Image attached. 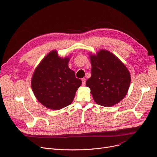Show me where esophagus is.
Here are the masks:
<instances>
[{
    "label": "esophagus",
    "mask_w": 157,
    "mask_h": 157,
    "mask_svg": "<svg viewBox=\"0 0 157 157\" xmlns=\"http://www.w3.org/2000/svg\"><path fill=\"white\" fill-rule=\"evenodd\" d=\"M81 81H82V85L83 86H85V83H86V79L85 78H82V79H81Z\"/></svg>",
    "instance_id": "1"
}]
</instances>
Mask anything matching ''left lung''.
<instances>
[{
  "label": "left lung",
  "instance_id": "8db88e82",
  "mask_svg": "<svg viewBox=\"0 0 157 157\" xmlns=\"http://www.w3.org/2000/svg\"><path fill=\"white\" fill-rule=\"evenodd\" d=\"M92 76L87 79L97 104L110 107L118 103L126 95L131 76L126 67L113 54L100 50L97 55H90Z\"/></svg>",
  "mask_w": 157,
  "mask_h": 157
}]
</instances>
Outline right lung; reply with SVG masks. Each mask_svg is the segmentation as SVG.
<instances>
[{
	"label": "right lung",
	"instance_id": "obj_1",
	"mask_svg": "<svg viewBox=\"0 0 157 157\" xmlns=\"http://www.w3.org/2000/svg\"><path fill=\"white\" fill-rule=\"evenodd\" d=\"M69 58H60L50 52L33 73L31 87L40 103L51 110H59L72 103L81 80L68 66Z\"/></svg>",
	"mask_w": 157,
	"mask_h": 157
}]
</instances>
